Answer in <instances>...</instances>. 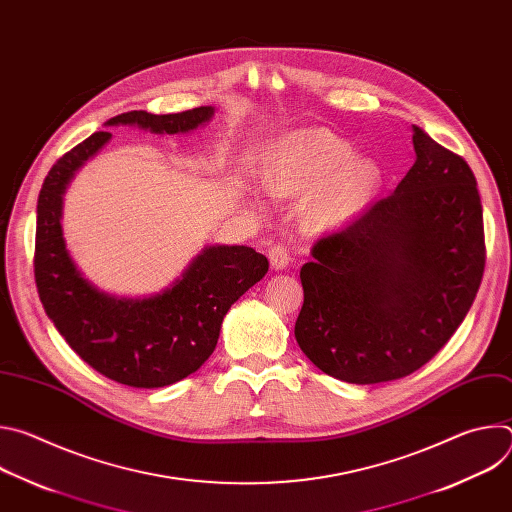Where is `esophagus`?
Wrapping results in <instances>:
<instances>
[{
    "instance_id": "obj_1",
    "label": "esophagus",
    "mask_w": 512,
    "mask_h": 512,
    "mask_svg": "<svg viewBox=\"0 0 512 512\" xmlns=\"http://www.w3.org/2000/svg\"><path fill=\"white\" fill-rule=\"evenodd\" d=\"M267 257H269V263H271V267H273L275 271L285 269V267L289 265V261H291V257H289V249H287L283 243H275V245H271V247H269V251H267Z\"/></svg>"
}]
</instances>
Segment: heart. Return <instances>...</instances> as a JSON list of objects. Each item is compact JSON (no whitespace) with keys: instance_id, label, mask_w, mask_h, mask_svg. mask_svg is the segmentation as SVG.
<instances>
[{"instance_id":"obj_1","label":"heart","mask_w":512,"mask_h":512,"mask_svg":"<svg viewBox=\"0 0 512 512\" xmlns=\"http://www.w3.org/2000/svg\"><path fill=\"white\" fill-rule=\"evenodd\" d=\"M350 156V145L326 129L291 131L267 152L263 186L275 198L312 192L306 223L316 231L336 229L367 206L381 184L373 160Z\"/></svg>"}]
</instances>
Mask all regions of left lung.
Returning a JSON list of instances; mask_svg holds the SVG:
<instances>
[{"mask_svg": "<svg viewBox=\"0 0 512 512\" xmlns=\"http://www.w3.org/2000/svg\"><path fill=\"white\" fill-rule=\"evenodd\" d=\"M393 194L318 239L300 279L296 340L316 367L373 385L411 375L466 318L482 281V204L466 160L413 125Z\"/></svg>", "mask_w": 512, "mask_h": 512, "instance_id": "left-lung-1", "label": "left lung"}]
</instances>
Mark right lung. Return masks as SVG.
<instances>
[{
	"instance_id": "add662e5",
	"label": "right lung",
	"mask_w": 512,
	"mask_h": 512,
	"mask_svg": "<svg viewBox=\"0 0 512 512\" xmlns=\"http://www.w3.org/2000/svg\"><path fill=\"white\" fill-rule=\"evenodd\" d=\"M212 115V107L172 115L129 111L105 125L186 133ZM109 139V131L93 133L66 152L44 178L36 218V287L56 330L97 373L127 387H166L208 360L229 308L263 279L269 261L251 247L212 245L158 296L127 300L99 291L70 259L60 218L68 182Z\"/></svg>"
}]
</instances>
